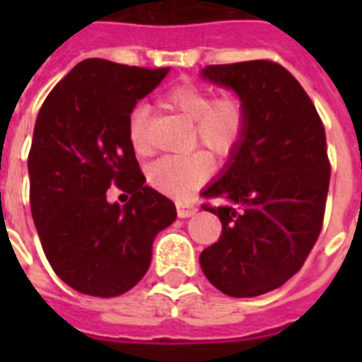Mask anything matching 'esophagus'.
<instances>
[{
    "label": "esophagus",
    "instance_id": "obj_1",
    "mask_svg": "<svg viewBox=\"0 0 362 362\" xmlns=\"http://www.w3.org/2000/svg\"><path fill=\"white\" fill-rule=\"evenodd\" d=\"M197 207L194 204H188V202H178L176 204V213H178V217L180 219H188L192 215H196Z\"/></svg>",
    "mask_w": 362,
    "mask_h": 362
}]
</instances>
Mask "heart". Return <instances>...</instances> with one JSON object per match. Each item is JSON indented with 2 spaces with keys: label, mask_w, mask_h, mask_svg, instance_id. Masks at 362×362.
<instances>
[{
  "label": "heart",
  "mask_w": 362,
  "mask_h": 362,
  "mask_svg": "<svg viewBox=\"0 0 362 362\" xmlns=\"http://www.w3.org/2000/svg\"><path fill=\"white\" fill-rule=\"evenodd\" d=\"M160 103L168 110L192 122V145H202L211 157H233L248 132V108L243 96H213L204 87L184 83L166 90ZM149 106L137 104L127 118V137L135 153L145 149ZM211 176V160L205 153L160 157L147 168V182L165 196L186 199Z\"/></svg>",
  "instance_id": "b5f03b06"
}]
</instances>
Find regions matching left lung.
Here are the masks:
<instances>
[{"mask_svg":"<svg viewBox=\"0 0 362 362\" xmlns=\"http://www.w3.org/2000/svg\"><path fill=\"white\" fill-rule=\"evenodd\" d=\"M207 81L233 89L248 108V132L204 197L223 225L205 248V277L228 296H258L303 267L318 240L329 188L326 132L310 96L269 59L207 66Z\"/></svg>","mask_w":362,"mask_h":362,"instance_id":"obj_1","label":"left lung"}]
</instances>
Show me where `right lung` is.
I'll return each mask as SVG.
<instances>
[{
  "label": "right lung",
  "mask_w": 362,
  "mask_h": 362,
  "mask_svg": "<svg viewBox=\"0 0 362 362\" xmlns=\"http://www.w3.org/2000/svg\"><path fill=\"white\" fill-rule=\"evenodd\" d=\"M170 67L145 69L83 59L46 96L28 153L30 211L52 269L90 296H118L147 273L155 236L174 204L145 186L127 118ZM118 185L130 202L108 204Z\"/></svg>",
  "instance_id": "1"
}]
</instances>
